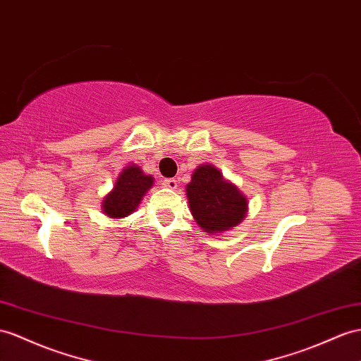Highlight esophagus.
<instances>
[{"label":"esophagus","instance_id":"34e87169","mask_svg":"<svg viewBox=\"0 0 361 361\" xmlns=\"http://www.w3.org/2000/svg\"><path fill=\"white\" fill-rule=\"evenodd\" d=\"M163 186H164V188H168V189H177L178 183H177V180L168 178V180H164V181H163Z\"/></svg>","mask_w":361,"mask_h":361}]
</instances>
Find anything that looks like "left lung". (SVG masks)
Segmentation results:
<instances>
[{"mask_svg": "<svg viewBox=\"0 0 361 361\" xmlns=\"http://www.w3.org/2000/svg\"><path fill=\"white\" fill-rule=\"evenodd\" d=\"M186 195L195 223L212 236L230 232L247 216V197L214 164H200L193 171Z\"/></svg>", "mask_w": 361, "mask_h": 361, "instance_id": "8db88e82", "label": "left lung"}]
</instances>
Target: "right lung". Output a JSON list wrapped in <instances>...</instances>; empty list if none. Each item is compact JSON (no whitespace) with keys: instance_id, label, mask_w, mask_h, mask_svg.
<instances>
[{"instance_id":"obj_1","label":"right lung","mask_w":361,"mask_h":361,"mask_svg":"<svg viewBox=\"0 0 361 361\" xmlns=\"http://www.w3.org/2000/svg\"><path fill=\"white\" fill-rule=\"evenodd\" d=\"M152 186V175H146L140 166L129 164L118 173L113 189L104 197L102 210L113 219H122L131 215Z\"/></svg>"}]
</instances>
